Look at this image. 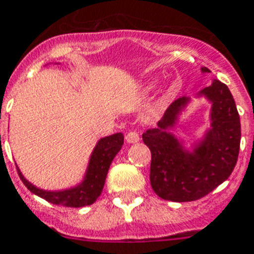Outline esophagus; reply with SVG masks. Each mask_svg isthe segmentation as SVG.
I'll list each match as a JSON object with an SVG mask.
<instances>
[{"instance_id":"1","label":"esophagus","mask_w":254,"mask_h":254,"mask_svg":"<svg viewBox=\"0 0 254 254\" xmlns=\"http://www.w3.org/2000/svg\"><path fill=\"white\" fill-rule=\"evenodd\" d=\"M125 140H127L129 144H135V142H138V140H140V135H138V133L134 130L127 131V135H125Z\"/></svg>"}]
</instances>
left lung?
<instances>
[{
	"label": "left lung",
	"mask_w": 254,
	"mask_h": 254,
	"mask_svg": "<svg viewBox=\"0 0 254 254\" xmlns=\"http://www.w3.org/2000/svg\"><path fill=\"white\" fill-rule=\"evenodd\" d=\"M204 73L210 71L201 67ZM200 96L212 102L210 129L193 152H188L172 133L180 112L189 102L177 98L166 109L157 127L142 134L152 153L150 185L158 197L176 202L200 200L229 177L239 158L241 124L232 93L221 81L214 80Z\"/></svg>",
	"instance_id": "1"
}]
</instances>
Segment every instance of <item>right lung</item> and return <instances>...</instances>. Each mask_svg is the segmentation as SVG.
<instances>
[{
    "mask_svg": "<svg viewBox=\"0 0 254 254\" xmlns=\"http://www.w3.org/2000/svg\"><path fill=\"white\" fill-rule=\"evenodd\" d=\"M123 145V133H116V134L101 138L97 142L96 148L90 156V161H89L84 181L80 185L70 188V189H65V190L48 191L40 189L29 183L19 172L18 168L17 170H18L19 179L24 183L25 187L38 197H41L54 205L81 208V206L92 205L100 197L102 189H104V184H105L106 174H108L110 164L116 157V154L121 150Z\"/></svg>",
    "mask_w": 254,
    "mask_h": 254,
    "instance_id": "right-lung-1",
    "label": "right lung"
}]
</instances>
